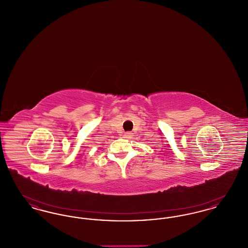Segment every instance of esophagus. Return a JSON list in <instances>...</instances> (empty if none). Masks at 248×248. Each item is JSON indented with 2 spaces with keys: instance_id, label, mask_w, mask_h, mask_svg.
<instances>
[{
  "instance_id": "1",
  "label": "esophagus",
  "mask_w": 248,
  "mask_h": 248,
  "mask_svg": "<svg viewBox=\"0 0 248 248\" xmlns=\"http://www.w3.org/2000/svg\"><path fill=\"white\" fill-rule=\"evenodd\" d=\"M124 139H131L132 138V133L131 132H125L124 134Z\"/></svg>"
}]
</instances>
